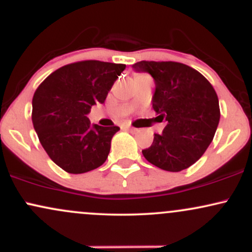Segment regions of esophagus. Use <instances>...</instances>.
Listing matches in <instances>:
<instances>
[{"instance_id": "1", "label": "esophagus", "mask_w": 252, "mask_h": 252, "mask_svg": "<svg viewBox=\"0 0 252 252\" xmlns=\"http://www.w3.org/2000/svg\"><path fill=\"white\" fill-rule=\"evenodd\" d=\"M124 129H128V130H131V131H136L135 128H131V126H129V124H126V126H123Z\"/></svg>"}]
</instances>
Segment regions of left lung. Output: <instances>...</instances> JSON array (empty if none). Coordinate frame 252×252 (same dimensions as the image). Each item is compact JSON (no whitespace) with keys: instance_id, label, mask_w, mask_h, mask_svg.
Returning <instances> with one entry per match:
<instances>
[{"instance_id":"1","label":"left lung","mask_w":252,"mask_h":252,"mask_svg":"<svg viewBox=\"0 0 252 252\" xmlns=\"http://www.w3.org/2000/svg\"><path fill=\"white\" fill-rule=\"evenodd\" d=\"M136 71L155 80L153 109L166 120L162 134H154L146 160L168 172H180L195 163L215 137L220 109L215 89L200 72L175 62H138Z\"/></svg>"}]
</instances>
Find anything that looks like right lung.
Wrapping results in <instances>:
<instances>
[{
	"instance_id": "obj_1",
	"label": "right lung",
	"mask_w": 252,
	"mask_h": 252,
	"mask_svg": "<svg viewBox=\"0 0 252 252\" xmlns=\"http://www.w3.org/2000/svg\"><path fill=\"white\" fill-rule=\"evenodd\" d=\"M124 63L84 60L58 68L33 96L32 121L51 160L71 174L98 168L108 158L116 126H91L86 115L104 103Z\"/></svg>"
}]
</instances>
